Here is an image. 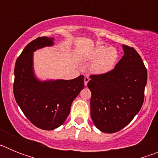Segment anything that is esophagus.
<instances>
[{"label":"esophagus","instance_id":"1","mask_svg":"<svg viewBox=\"0 0 158 158\" xmlns=\"http://www.w3.org/2000/svg\"><path fill=\"white\" fill-rule=\"evenodd\" d=\"M89 80H90V78H89V76H85V85H87L88 82L89 81Z\"/></svg>","mask_w":158,"mask_h":158}]
</instances>
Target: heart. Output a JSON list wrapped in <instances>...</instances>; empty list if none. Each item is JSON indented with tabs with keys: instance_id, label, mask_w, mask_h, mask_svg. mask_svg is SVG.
<instances>
[{
	"instance_id": "b5f03b06",
	"label": "heart",
	"mask_w": 158,
	"mask_h": 158,
	"mask_svg": "<svg viewBox=\"0 0 158 158\" xmlns=\"http://www.w3.org/2000/svg\"><path fill=\"white\" fill-rule=\"evenodd\" d=\"M89 61H94L92 72L96 74H104L112 70L118 60V52L115 47L97 46L88 55Z\"/></svg>"
}]
</instances>
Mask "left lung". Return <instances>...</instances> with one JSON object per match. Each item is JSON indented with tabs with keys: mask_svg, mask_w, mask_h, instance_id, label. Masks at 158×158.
Here are the masks:
<instances>
[{
	"mask_svg": "<svg viewBox=\"0 0 158 158\" xmlns=\"http://www.w3.org/2000/svg\"><path fill=\"white\" fill-rule=\"evenodd\" d=\"M124 55L104 74L91 75V118L100 131H120L139 113L144 101L147 69L133 47L123 45Z\"/></svg>",
	"mask_w": 158,
	"mask_h": 158,
	"instance_id": "left-lung-1",
	"label": "left lung"
}]
</instances>
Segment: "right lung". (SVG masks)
<instances>
[{
  "label": "right lung",
  "mask_w": 158,
  "mask_h": 158,
  "mask_svg": "<svg viewBox=\"0 0 158 158\" xmlns=\"http://www.w3.org/2000/svg\"><path fill=\"white\" fill-rule=\"evenodd\" d=\"M54 38L39 37L28 43L16 59L13 93L25 116L35 126L51 131L63 124L73 100L85 87L83 75L72 80L41 81L33 70V52L54 44Z\"/></svg>",
  "instance_id": "right-lung-1"
}]
</instances>
